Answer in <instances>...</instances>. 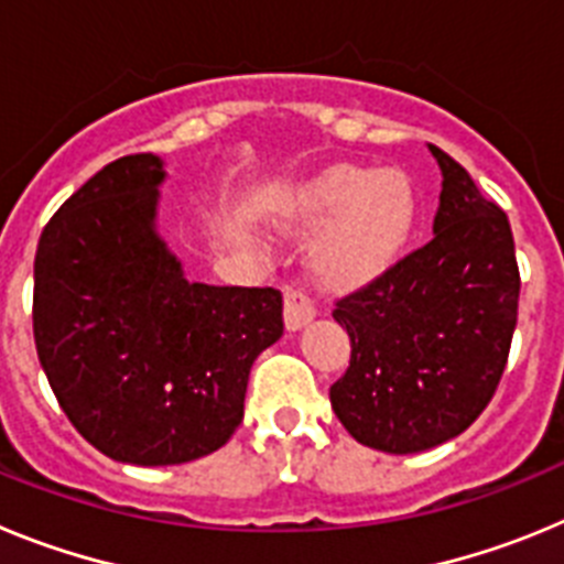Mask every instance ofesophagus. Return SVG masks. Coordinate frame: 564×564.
I'll use <instances>...</instances> for the list:
<instances>
[{"mask_svg": "<svg viewBox=\"0 0 564 564\" xmlns=\"http://www.w3.org/2000/svg\"><path fill=\"white\" fill-rule=\"evenodd\" d=\"M316 316V305L307 293H302L299 288H288L285 291V325L288 330H299L305 327L311 318Z\"/></svg>", "mask_w": 564, "mask_h": 564, "instance_id": "1", "label": "esophagus"}]
</instances>
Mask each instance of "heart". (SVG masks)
Segmentation results:
<instances>
[{
    "label": "heart",
    "mask_w": 564,
    "mask_h": 564,
    "mask_svg": "<svg viewBox=\"0 0 564 564\" xmlns=\"http://www.w3.org/2000/svg\"><path fill=\"white\" fill-rule=\"evenodd\" d=\"M296 228H327L316 248V268L330 285H361L395 262L415 231L417 197L401 169H327L299 186L288 203Z\"/></svg>",
    "instance_id": "1"
}]
</instances>
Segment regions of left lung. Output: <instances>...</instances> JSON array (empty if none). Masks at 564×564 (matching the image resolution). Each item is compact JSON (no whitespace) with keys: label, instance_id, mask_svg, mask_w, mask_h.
<instances>
[{"label":"left lung","instance_id":"left-lung-1","mask_svg":"<svg viewBox=\"0 0 564 564\" xmlns=\"http://www.w3.org/2000/svg\"><path fill=\"white\" fill-rule=\"evenodd\" d=\"M443 172L435 237L336 302L350 367L330 403L358 443L415 455L466 432L502 370L520 302L508 217L466 169L432 147Z\"/></svg>","mask_w":564,"mask_h":564}]
</instances>
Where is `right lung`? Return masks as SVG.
I'll use <instances>...</instances> for the list:
<instances>
[{
	"label": "right lung",
	"mask_w": 564,
	"mask_h": 564,
	"mask_svg": "<svg viewBox=\"0 0 564 564\" xmlns=\"http://www.w3.org/2000/svg\"><path fill=\"white\" fill-rule=\"evenodd\" d=\"M163 161L127 154L50 223L33 262V338L69 423L101 455L174 466L226 446L248 376L282 330V293L188 282L154 228Z\"/></svg>",
	"instance_id": "1"
}]
</instances>
